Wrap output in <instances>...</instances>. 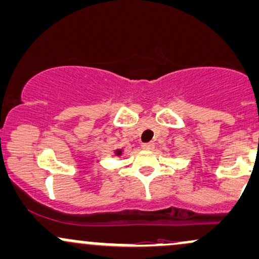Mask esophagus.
<instances>
[{
    "label": "esophagus",
    "instance_id": "obj_1",
    "mask_svg": "<svg viewBox=\"0 0 259 259\" xmlns=\"http://www.w3.org/2000/svg\"><path fill=\"white\" fill-rule=\"evenodd\" d=\"M153 147H154V144L151 143V142H149V143H142L141 144L142 149H152Z\"/></svg>",
    "mask_w": 259,
    "mask_h": 259
}]
</instances>
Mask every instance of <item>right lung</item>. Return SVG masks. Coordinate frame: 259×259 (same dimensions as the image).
<instances>
[{"instance_id":"1","label":"right lung","mask_w":259,"mask_h":259,"mask_svg":"<svg viewBox=\"0 0 259 259\" xmlns=\"http://www.w3.org/2000/svg\"><path fill=\"white\" fill-rule=\"evenodd\" d=\"M115 154L117 155V157H119V155L122 154V149H116V151H115Z\"/></svg>"}]
</instances>
